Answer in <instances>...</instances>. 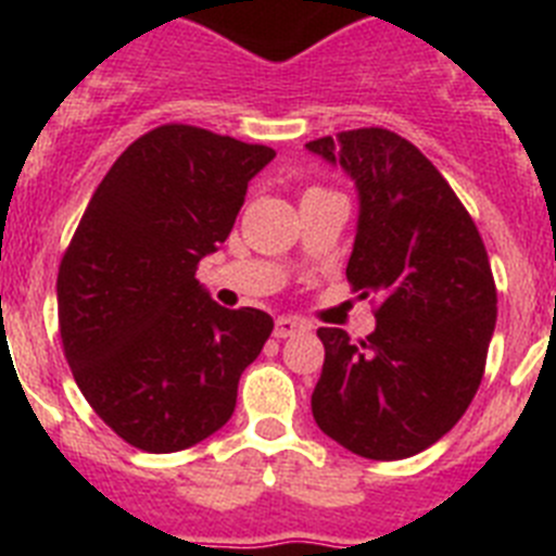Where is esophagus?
<instances>
[{"mask_svg":"<svg viewBox=\"0 0 556 556\" xmlns=\"http://www.w3.org/2000/svg\"><path fill=\"white\" fill-rule=\"evenodd\" d=\"M306 331V323L298 320V317H278L275 320V337L278 339H287V337H294V333Z\"/></svg>","mask_w":556,"mask_h":556,"instance_id":"34e87169","label":"esophagus"}]
</instances>
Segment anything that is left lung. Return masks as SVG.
<instances>
[{"label":"left lung","mask_w":556,"mask_h":556,"mask_svg":"<svg viewBox=\"0 0 556 556\" xmlns=\"http://www.w3.org/2000/svg\"><path fill=\"white\" fill-rule=\"evenodd\" d=\"M308 150L356 180L358 225L348 283L376 301V331L326 348L314 420L365 459H406L448 434L473 401L495 328V281L468 208L397 132L358 127Z\"/></svg>","instance_id":"obj_1"}]
</instances>
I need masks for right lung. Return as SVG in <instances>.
<instances>
[{
  "instance_id": "obj_1",
  "label": "right lung",
  "mask_w": 556,
  "mask_h": 556,
  "mask_svg": "<svg viewBox=\"0 0 556 556\" xmlns=\"http://www.w3.org/2000/svg\"><path fill=\"white\" fill-rule=\"evenodd\" d=\"M275 159L194 125L144 132L108 169L58 269V326L91 409L132 448L172 454L223 429L273 317L223 308L194 278Z\"/></svg>"
}]
</instances>
